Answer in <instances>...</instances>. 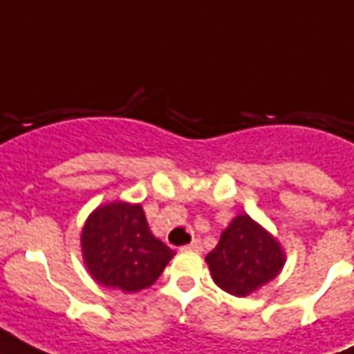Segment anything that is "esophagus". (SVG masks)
I'll use <instances>...</instances> for the list:
<instances>
[{
  "instance_id": "34e87169",
  "label": "esophagus",
  "mask_w": 354,
  "mask_h": 354,
  "mask_svg": "<svg viewBox=\"0 0 354 354\" xmlns=\"http://www.w3.org/2000/svg\"><path fill=\"white\" fill-rule=\"evenodd\" d=\"M183 250H189V252H196L200 253L202 252V241L200 239H194L191 244H187V246H183Z\"/></svg>"
}]
</instances>
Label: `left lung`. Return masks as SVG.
I'll return each mask as SVG.
<instances>
[{"label": "left lung", "instance_id": "obj_1", "mask_svg": "<svg viewBox=\"0 0 354 354\" xmlns=\"http://www.w3.org/2000/svg\"><path fill=\"white\" fill-rule=\"evenodd\" d=\"M285 259L277 239L244 213L236 215L222 232L205 263L222 290L244 297L277 277Z\"/></svg>", "mask_w": 354, "mask_h": 354}]
</instances>
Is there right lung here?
Returning <instances> with one entry per match:
<instances>
[{
	"mask_svg": "<svg viewBox=\"0 0 354 354\" xmlns=\"http://www.w3.org/2000/svg\"><path fill=\"white\" fill-rule=\"evenodd\" d=\"M80 244L91 277L127 294L154 285L176 255L152 235L143 207L128 202L99 205L82 227Z\"/></svg>",
	"mask_w": 354,
	"mask_h": 354,
	"instance_id": "add662e5",
	"label": "right lung"
}]
</instances>
